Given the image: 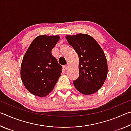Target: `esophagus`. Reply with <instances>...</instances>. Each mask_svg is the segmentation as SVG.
I'll return each instance as SVG.
<instances>
[{"label":"esophagus","instance_id":"34e87169","mask_svg":"<svg viewBox=\"0 0 131 131\" xmlns=\"http://www.w3.org/2000/svg\"><path fill=\"white\" fill-rule=\"evenodd\" d=\"M68 66H69V63H68L67 64H66V65L64 66V67H65V70H67V69H68Z\"/></svg>","mask_w":131,"mask_h":131}]
</instances>
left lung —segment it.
Segmentation results:
<instances>
[{
  "label": "left lung",
  "mask_w": 131,
  "mask_h": 131,
  "mask_svg": "<svg viewBox=\"0 0 131 131\" xmlns=\"http://www.w3.org/2000/svg\"><path fill=\"white\" fill-rule=\"evenodd\" d=\"M79 58V76L73 83L84 95L97 91L107 75V63L105 53L99 44L90 35L80 34L66 37Z\"/></svg>",
  "instance_id": "obj_1"
}]
</instances>
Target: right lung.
Listing matches in <instances>:
<instances>
[{"label": "right lung", "mask_w": 131, "mask_h": 131, "mask_svg": "<svg viewBox=\"0 0 131 131\" xmlns=\"http://www.w3.org/2000/svg\"><path fill=\"white\" fill-rule=\"evenodd\" d=\"M59 39V36L37 37L23 58L21 80L28 91L36 96L44 97L49 94L62 72V66L51 54Z\"/></svg>", "instance_id": "right-lung-1"}]
</instances>
